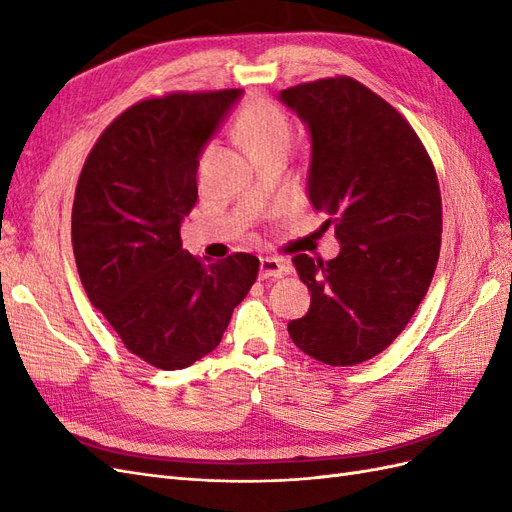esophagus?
<instances>
[{"label":"esophagus","mask_w":512,"mask_h":512,"mask_svg":"<svg viewBox=\"0 0 512 512\" xmlns=\"http://www.w3.org/2000/svg\"><path fill=\"white\" fill-rule=\"evenodd\" d=\"M290 271V265L282 258H260V277L269 280V277H284Z\"/></svg>","instance_id":"obj_1"}]
</instances>
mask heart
<instances>
[{
	"label": "heart",
	"mask_w": 512,
	"mask_h": 512,
	"mask_svg": "<svg viewBox=\"0 0 512 512\" xmlns=\"http://www.w3.org/2000/svg\"><path fill=\"white\" fill-rule=\"evenodd\" d=\"M235 130L252 156L271 149H288L292 141L288 113L269 98L247 100L237 115Z\"/></svg>",
	"instance_id": "obj_1"
}]
</instances>
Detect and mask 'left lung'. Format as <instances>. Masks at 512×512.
<instances>
[{"instance_id": "obj_1", "label": "left lung", "mask_w": 512, "mask_h": 512, "mask_svg": "<svg viewBox=\"0 0 512 512\" xmlns=\"http://www.w3.org/2000/svg\"><path fill=\"white\" fill-rule=\"evenodd\" d=\"M280 98L312 134L309 200L342 243L327 262L292 258L312 305L288 333L320 363H363L393 344L429 290L442 243L436 168L406 117L350 76Z\"/></svg>"}]
</instances>
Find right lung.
Returning a JSON list of instances; mask_svg holds the SVG:
<instances>
[{
    "mask_svg": "<svg viewBox=\"0 0 512 512\" xmlns=\"http://www.w3.org/2000/svg\"><path fill=\"white\" fill-rule=\"evenodd\" d=\"M239 89L170 91L108 123L76 183L72 250L83 288L132 354L183 369L218 348L260 260L209 262L181 247L198 156Z\"/></svg>",
    "mask_w": 512,
    "mask_h": 512,
    "instance_id": "1",
    "label": "right lung"
}]
</instances>
